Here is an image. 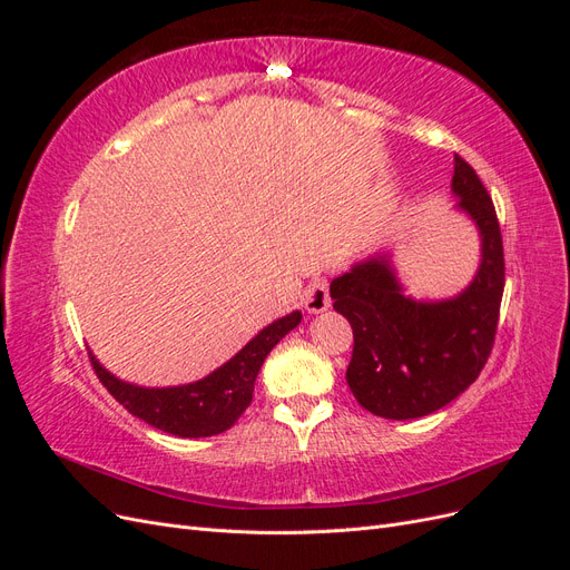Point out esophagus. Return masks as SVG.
<instances>
[{"instance_id": "34e87169", "label": "esophagus", "mask_w": 570, "mask_h": 570, "mask_svg": "<svg viewBox=\"0 0 570 570\" xmlns=\"http://www.w3.org/2000/svg\"><path fill=\"white\" fill-rule=\"evenodd\" d=\"M302 304L308 314H321L331 306V292H327V281L325 278H316L306 285V289L302 292Z\"/></svg>"}]
</instances>
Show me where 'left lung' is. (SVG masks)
<instances>
[{
  "label": "left lung",
  "instance_id": "obj_1",
  "mask_svg": "<svg viewBox=\"0 0 570 570\" xmlns=\"http://www.w3.org/2000/svg\"><path fill=\"white\" fill-rule=\"evenodd\" d=\"M452 193L480 233V266L456 297H406L390 254L358 262L331 283L335 312L354 331L347 385L381 419H421L446 406L475 383L492 352L504 295L502 230L485 185L459 154Z\"/></svg>",
  "mask_w": 570,
  "mask_h": 570
}]
</instances>
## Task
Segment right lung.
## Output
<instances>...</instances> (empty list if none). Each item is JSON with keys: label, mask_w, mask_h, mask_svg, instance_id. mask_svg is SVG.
<instances>
[{"label": "right lung", "mask_w": 570, "mask_h": 570, "mask_svg": "<svg viewBox=\"0 0 570 570\" xmlns=\"http://www.w3.org/2000/svg\"><path fill=\"white\" fill-rule=\"evenodd\" d=\"M302 321V312H292L266 325L243 350L220 368L197 383L178 387H140L118 381L90 352L92 368L118 404L132 416L178 438H212L226 433L252 404L254 381L264 358Z\"/></svg>", "instance_id": "right-lung-1"}]
</instances>
